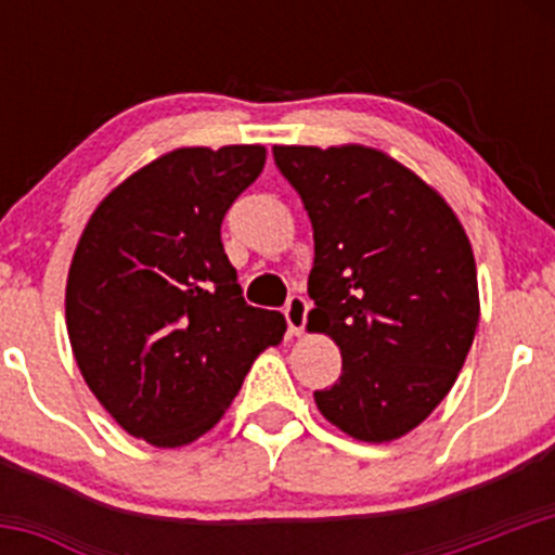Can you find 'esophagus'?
Masks as SVG:
<instances>
[{"label":"esophagus","mask_w":555,"mask_h":555,"mask_svg":"<svg viewBox=\"0 0 555 555\" xmlns=\"http://www.w3.org/2000/svg\"><path fill=\"white\" fill-rule=\"evenodd\" d=\"M306 313H309V304L300 295H293L284 306V319H287V327L293 335H300L306 330Z\"/></svg>","instance_id":"34e87169"}]
</instances>
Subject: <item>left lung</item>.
<instances>
[{
    "label": "left lung",
    "mask_w": 555,
    "mask_h": 555,
    "mask_svg": "<svg viewBox=\"0 0 555 555\" xmlns=\"http://www.w3.org/2000/svg\"><path fill=\"white\" fill-rule=\"evenodd\" d=\"M313 228L311 333L340 349L319 413L365 443H389L449 395L480 317L478 271L443 195L382 150L273 147Z\"/></svg>",
    "instance_id": "obj_1"
}]
</instances>
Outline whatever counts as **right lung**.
<instances>
[{"mask_svg":"<svg viewBox=\"0 0 555 555\" xmlns=\"http://www.w3.org/2000/svg\"><path fill=\"white\" fill-rule=\"evenodd\" d=\"M262 144L179 147L122 179L88 220L66 279V330L88 389L133 438L209 433L284 317L246 306L222 217L260 177Z\"/></svg>","mask_w":555,"mask_h":555,"instance_id":"add662e5","label":"right lung"}]
</instances>
